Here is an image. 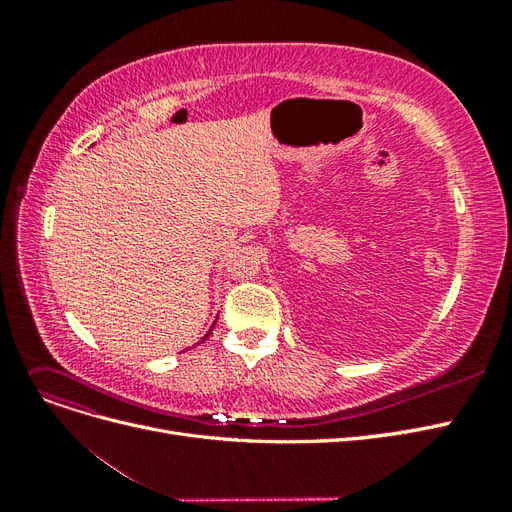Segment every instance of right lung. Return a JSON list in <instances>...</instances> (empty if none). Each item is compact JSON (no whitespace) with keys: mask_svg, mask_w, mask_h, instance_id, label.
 Instances as JSON below:
<instances>
[{"mask_svg":"<svg viewBox=\"0 0 512 512\" xmlns=\"http://www.w3.org/2000/svg\"><path fill=\"white\" fill-rule=\"evenodd\" d=\"M213 324H215V322H213ZM211 331H213V327H211V329H209V333H207V335H205V337H203V342H205V339H207V337H209V335H211Z\"/></svg>","mask_w":512,"mask_h":512,"instance_id":"right-lung-1","label":"right lung"}]
</instances>
